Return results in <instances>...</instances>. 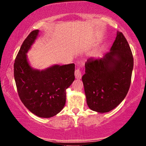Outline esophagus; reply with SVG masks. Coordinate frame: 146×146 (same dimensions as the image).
Here are the masks:
<instances>
[{"label": "esophagus", "instance_id": "obj_1", "mask_svg": "<svg viewBox=\"0 0 146 146\" xmlns=\"http://www.w3.org/2000/svg\"><path fill=\"white\" fill-rule=\"evenodd\" d=\"M74 74L76 79H81V78H82V72H81V71L79 68L76 69L75 70Z\"/></svg>", "mask_w": 146, "mask_h": 146}]
</instances>
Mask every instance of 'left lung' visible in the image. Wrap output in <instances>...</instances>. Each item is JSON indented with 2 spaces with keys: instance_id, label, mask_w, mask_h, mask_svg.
I'll use <instances>...</instances> for the list:
<instances>
[{
  "instance_id": "obj_1",
  "label": "left lung",
  "mask_w": 146,
  "mask_h": 146,
  "mask_svg": "<svg viewBox=\"0 0 146 146\" xmlns=\"http://www.w3.org/2000/svg\"><path fill=\"white\" fill-rule=\"evenodd\" d=\"M133 65L129 43L122 33H117L110 51L85 63L82 81L89 108L105 113L117 107L129 90Z\"/></svg>"
}]
</instances>
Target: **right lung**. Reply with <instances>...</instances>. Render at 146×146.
Wrapping results in <instances>:
<instances>
[{
	"label": "right lung",
	"mask_w": 146,
	"mask_h": 146,
	"mask_svg": "<svg viewBox=\"0 0 146 146\" xmlns=\"http://www.w3.org/2000/svg\"><path fill=\"white\" fill-rule=\"evenodd\" d=\"M38 32L33 31L24 40L15 57L13 74L25 106L40 117L49 118L57 115L65 104L66 89L75 79V64L55 65L42 71L31 68L26 53Z\"/></svg>",
	"instance_id": "right-lung-1"
}]
</instances>
